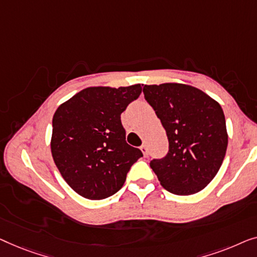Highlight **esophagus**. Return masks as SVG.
<instances>
[{
    "label": "esophagus",
    "mask_w": 257,
    "mask_h": 257,
    "mask_svg": "<svg viewBox=\"0 0 257 257\" xmlns=\"http://www.w3.org/2000/svg\"><path fill=\"white\" fill-rule=\"evenodd\" d=\"M141 151H142V153H143L144 157L148 156V147L146 146V144H143V146L141 147Z\"/></svg>",
    "instance_id": "34e87169"
}]
</instances>
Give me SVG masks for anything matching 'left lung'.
Instances as JSON below:
<instances>
[{"label": "left lung", "mask_w": 257, "mask_h": 257, "mask_svg": "<svg viewBox=\"0 0 257 257\" xmlns=\"http://www.w3.org/2000/svg\"><path fill=\"white\" fill-rule=\"evenodd\" d=\"M143 93L169 140L168 154L151 161L150 168L169 192H199L214 178L226 155L228 135L221 106L184 84L146 85Z\"/></svg>", "instance_id": "left-lung-1"}]
</instances>
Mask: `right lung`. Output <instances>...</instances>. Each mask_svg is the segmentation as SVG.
Here are the masks:
<instances>
[{
  "instance_id": "add662e5",
  "label": "right lung",
  "mask_w": 257,
  "mask_h": 257,
  "mask_svg": "<svg viewBox=\"0 0 257 257\" xmlns=\"http://www.w3.org/2000/svg\"><path fill=\"white\" fill-rule=\"evenodd\" d=\"M142 92L128 87H88L60 104L52 118L51 153L68 185L100 200L123 186L142 151L125 142L121 114Z\"/></svg>"
}]
</instances>
